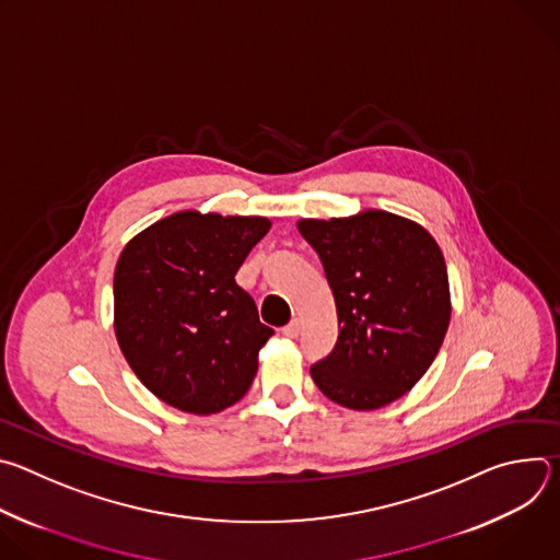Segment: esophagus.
Listing matches in <instances>:
<instances>
[{
	"mask_svg": "<svg viewBox=\"0 0 560 560\" xmlns=\"http://www.w3.org/2000/svg\"><path fill=\"white\" fill-rule=\"evenodd\" d=\"M281 332H283V337H288V339H296L299 332H301V322H299V318H292V322H290L288 326L281 328Z\"/></svg>",
	"mask_w": 560,
	"mask_h": 560,
	"instance_id": "34e87169",
	"label": "esophagus"
}]
</instances>
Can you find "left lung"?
Masks as SVG:
<instances>
[{"label":"left lung","mask_w":560,"mask_h":560,"mask_svg":"<svg viewBox=\"0 0 560 560\" xmlns=\"http://www.w3.org/2000/svg\"><path fill=\"white\" fill-rule=\"evenodd\" d=\"M335 294L339 339L310 374L328 398L376 410L428 372L450 326V283L428 230L381 210L299 221Z\"/></svg>","instance_id":"obj_1"}]
</instances>
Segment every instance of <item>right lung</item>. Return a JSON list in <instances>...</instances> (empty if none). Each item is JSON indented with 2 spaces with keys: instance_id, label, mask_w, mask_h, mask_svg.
I'll return each instance as SVG.
<instances>
[{
  "instance_id": "obj_1",
  "label": "right lung",
  "mask_w": 560,
  "mask_h": 560,
  "mask_svg": "<svg viewBox=\"0 0 560 560\" xmlns=\"http://www.w3.org/2000/svg\"><path fill=\"white\" fill-rule=\"evenodd\" d=\"M270 230L264 217L192 210L139 232L115 268V335L164 404L214 415L242 398L275 335L234 275Z\"/></svg>"
}]
</instances>
